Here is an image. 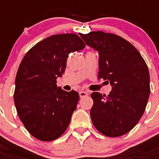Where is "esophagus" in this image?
<instances>
[{"instance_id": "obj_1", "label": "esophagus", "mask_w": 159, "mask_h": 159, "mask_svg": "<svg viewBox=\"0 0 159 159\" xmlns=\"http://www.w3.org/2000/svg\"><path fill=\"white\" fill-rule=\"evenodd\" d=\"M88 95V93H87V92H79V96H80V98H83V97H86Z\"/></svg>"}]
</instances>
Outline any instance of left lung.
<instances>
[{"instance_id":"obj_1","label":"left lung","mask_w":159,"mask_h":159,"mask_svg":"<svg viewBox=\"0 0 159 159\" xmlns=\"http://www.w3.org/2000/svg\"><path fill=\"white\" fill-rule=\"evenodd\" d=\"M80 36L98 51V77L112 86L108 96L95 92L91 95L92 123L106 136L124 135L137 125L145 111L150 93L148 66L134 46L120 36L102 31Z\"/></svg>"}]
</instances>
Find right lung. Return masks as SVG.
I'll return each mask as SVG.
<instances>
[{
	"label": "right lung",
	"instance_id": "right-lung-1",
	"mask_svg": "<svg viewBox=\"0 0 159 159\" xmlns=\"http://www.w3.org/2000/svg\"><path fill=\"white\" fill-rule=\"evenodd\" d=\"M85 46L77 34H55L32 47L21 61L14 101L21 122L39 140H54L69 125L79 94L57 87V78L64 73L68 54Z\"/></svg>",
	"mask_w": 159,
	"mask_h": 159
}]
</instances>
